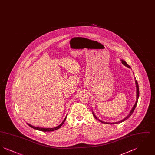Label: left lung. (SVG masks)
<instances>
[{
  "label": "left lung",
  "instance_id": "8db88e82",
  "mask_svg": "<svg viewBox=\"0 0 155 155\" xmlns=\"http://www.w3.org/2000/svg\"><path fill=\"white\" fill-rule=\"evenodd\" d=\"M121 63H122V64H123V65H124L125 66L127 67H128V68H131V67L127 63V62L125 61L124 60H123V59H121ZM133 74L134 75V74L133 73ZM134 78H135V84H136V88H137V100H136V102H135V103L134 104V106L133 107V108H132V109L131 110V111H130V113H128V114L125 117V118H123V120H120V121H117V122H113V123H108V122H104V121H102V120H100L99 118H97V117H96V116H95V113H94V111H92V114H93V116H94V117H95V118H96L97 120H99V121H100V122H101V123H104V124H118V123H122V122H123V121H124L125 120H127L128 118H129L131 115H132V114L133 113V112H134V111L135 110V107H136V106H137V103H138V98H139V95H140V90H139V86H138V82L136 80V79H135V78L134 77Z\"/></svg>",
  "mask_w": 155,
  "mask_h": 155
}]
</instances>
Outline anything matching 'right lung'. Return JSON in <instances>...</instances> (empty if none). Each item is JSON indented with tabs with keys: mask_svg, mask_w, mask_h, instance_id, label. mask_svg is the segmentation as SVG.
Here are the masks:
<instances>
[{
	"mask_svg": "<svg viewBox=\"0 0 155 155\" xmlns=\"http://www.w3.org/2000/svg\"><path fill=\"white\" fill-rule=\"evenodd\" d=\"M66 117L67 116L65 117V118L64 119V120L63 121V122H62L60 125L57 126V127H54V128H41V127H37L33 126V125H31V124H28V123H27V124L29 125L30 127H31V128H34V129H35V130H37L44 131V132H51V131H54V130H56L60 128L61 127V125L63 124V123H64V121H66Z\"/></svg>",
	"mask_w": 155,
	"mask_h": 155,
	"instance_id": "obj_1",
	"label": "right lung"
}]
</instances>
